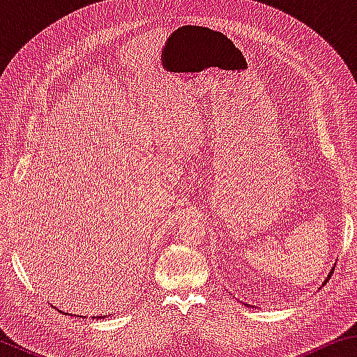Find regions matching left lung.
<instances>
[{
	"label": "left lung",
	"instance_id": "left-lung-1",
	"mask_svg": "<svg viewBox=\"0 0 357 357\" xmlns=\"http://www.w3.org/2000/svg\"><path fill=\"white\" fill-rule=\"evenodd\" d=\"M332 271H334V269H332ZM332 271H331V274H329V277H328V279H326V282H328V280L331 279V275H332ZM326 282H324V283H326ZM324 283H323V285H324Z\"/></svg>",
	"mask_w": 357,
	"mask_h": 357
}]
</instances>
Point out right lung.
<instances>
[{"label":"right lung","instance_id":"right-lung-1","mask_svg":"<svg viewBox=\"0 0 357 357\" xmlns=\"http://www.w3.org/2000/svg\"><path fill=\"white\" fill-rule=\"evenodd\" d=\"M93 318H98V317H93ZM99 318H104V317H99Z\"/></svg>","mask_w":357,"mask_h":357}]
</instances>
